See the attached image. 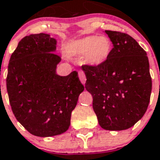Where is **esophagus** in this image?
Listing matches in <instances>:
<instances>
[{
	"label": "esophagus",
	"mask_w": 160,
	"mask_h": 160,
	"mask_svg": "<svg viewBox=\"0 0 160 160\" xmlns=\"http://www.w3.org/2000/svg\"><path fill=\"white\" fill-rule=\"evenodd\" d=\"M79 78H80L82 84H85L86 76H85V74H84V72H83V71H80V72H79Z\"/></svg>",
	"instance_id": "34e87169"
}]
</instances>
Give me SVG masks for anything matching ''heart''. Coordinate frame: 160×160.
I'll use <instances>...</instances> for the list:
<instances>
[{
    "instance_id": "obj_1",
    "label": "heart",
    "mask_w": 160,
    "mask_h": 160,
    "mask_svg": "<svg viewBox=\"0 0 160 160\" xmlns=\"http://www.w3.org/2000/svg\"><path fill=\"white\" fill-rule=\"evenodd\" d=\"M112 51L113 42L109 37L88 36L73 42L68 53L72 56L84 57L88 64L99 67L109 59Z\"/></svg>"
}]
</instances>
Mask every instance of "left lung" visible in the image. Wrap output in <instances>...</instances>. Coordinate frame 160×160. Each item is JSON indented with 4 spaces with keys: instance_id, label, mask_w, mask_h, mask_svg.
Here are the masks:
<instances>
[{
    "instance_id": "left-lung-1",
    "label": "left lung",
    "mask_w": 160,
    "mask_h": 160,
    "mask_svg": "<svg viewBox=\"0 0 160 160\" xmlns=\"http://www.w3.org/2000/svg\"><path fill=\"white\" fill-rule=\"evenodd\" d=\"M113 42L109 59L99 67L84 65L85 88L101 127L123 130L143 117L151 97V77L147 52L129 34L105 30Z\"/></svg>"
}]
</instances>
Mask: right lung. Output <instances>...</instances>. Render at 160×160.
Segmentation results:
<instances>
[{
  "mask_svg": "<svg viewBox=\"0 0 160 160\" xmlns=\"http://www.w3.org/2000/svg\"><path fill=\"white\" fill-rule=\"evenodd\" d=\"M57 41L50 34H30L19 42L9 59L6 87L17 120L38 137H51L68 130L71 114L84 91L76 71L56 73L61 61Z\"/></svg>",
  "mask_w": 160,
  "mask_h": 160,
  "instance_id": "add662e5",
  "label": "right lung"
}]
</instances>
